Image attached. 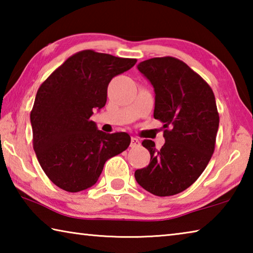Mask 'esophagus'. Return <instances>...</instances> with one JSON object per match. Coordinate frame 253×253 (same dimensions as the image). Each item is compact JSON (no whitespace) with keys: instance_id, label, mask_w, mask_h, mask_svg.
Instances as JSON below:
<instances>
[{"instance_id":"esophagus-1","label":"esophagus","mask_w":253,"mask_h":253,"mask_svg":"<svg viewBox=\"0 0 253 253\" xmlns=\"http://www.w3.org/2000/svg\"><path fill=\"white\" fill-rule=\"evenodd\" d=\"M140 145V142L138 140V138H136V137H131V143H130V147L135 148V147H138Z\"/></svg>"}]
</instances>
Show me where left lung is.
Masks as SVG:
<instances>
[{
	"mask_svg": "<svg viewBox=\"0 0 253 253\" xmlns=\"http://www.w3.org/2000/svg\"><path fill=\"white\" fill-rule=\"evenodd\" d=\"M137 68L154 87V118L164 124L165 144L156 149L153 140H143L151 162L135 178L154 195L178 194L200 177L214 153L220 122L215 97L207 81L176 58H152Z\"/></svg>",
	"mask_w": 253,
	"mask_h": 253,
	"instance_id": "8db88e82",
	"label": "left lung"
}]
</instances>
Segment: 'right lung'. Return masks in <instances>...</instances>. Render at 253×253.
<instances>
[{"label": "right lung", "mask_w": 253, "mask_h": 253, "mask_svg": "<svg viewBox=\"0 0 253 253\" xmlns=\"http://www.w3.org/2000/svg\"><path fill=\"white\" fill-rule=\"evenodd\" d=\"M136 62L84 50L68 58L38 89L30 115L33 148L54 185L72 193L92 186L106 161L129 146L127 132L106 134L90 117L106 105L110 80Z\"/></svg>", "instance_id": "obj_1"}]
</instances>
